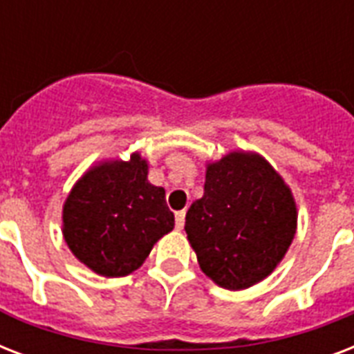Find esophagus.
<instances>
[{
  "label": "esophagus",
  "instance_id": "esophagus-1",
  "mask_svg": "<svg viewBox=\"0 0 354 354\" xmlns=\"http://www.w3.org/2000/svg\"><path fill=\"white\" fill-rule=\"evenodd\" d=\"M183 224H185V211H176V227L182 230Z\"/></svg>",
  "mask_w": 354,
  "mask_h": 354
}]
</instances>
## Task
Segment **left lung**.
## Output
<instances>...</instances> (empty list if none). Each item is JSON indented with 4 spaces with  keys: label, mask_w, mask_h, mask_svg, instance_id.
I'll return each mask as SVG.
<instances>
[{
    "label": "left lung",
    "mask_w": 354,
    "mask_h": 354,
    "mask_svg": "<svg viewBox=\"0 0 354 354\" xmlns=\"http://www.w3.org/2000/svg\"><path fill=\"white\" fill-rule=\"evenodd\" d=\"M290 187L255 152H230L207 163L204 196L185 215V233L202 272L242 290L268 277L296 235Z\"/></svg>",
    "instance_id": "obj_1"
}]
</instances>
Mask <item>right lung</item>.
Wrapping results in <instances>:
<instances>
[{
  "instance_id": "right-lung-1",
  "label": "right lung",
  "mask_w": 354,
  "mask_h": 354,
  "mask_svg": "<svg viewBox=\"0 0 354 354\" xmlns=\"http://www.w3.org/2000/svg\"><path fill=\"white\" fill-rule=\"evenodd\" d=\"M147 174L149 163L138 152L128 161H102L75 183L64 202V239L95 274H132L156 242L172 232L165 189L152 185Z\"/></svg>"
}]
</instances>
